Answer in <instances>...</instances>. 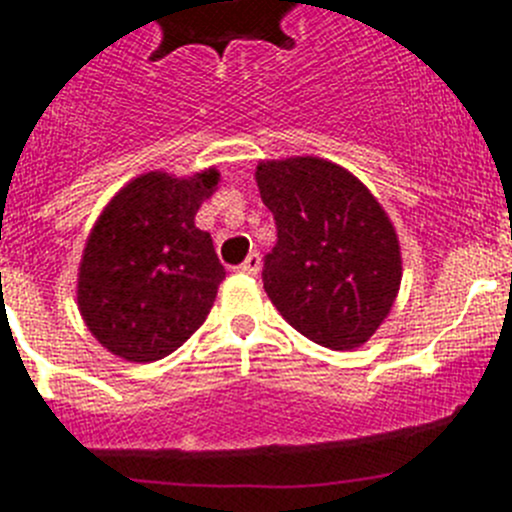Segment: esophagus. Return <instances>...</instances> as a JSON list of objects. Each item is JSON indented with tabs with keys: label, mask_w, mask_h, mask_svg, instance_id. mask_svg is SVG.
<instances>
[{
	"label": "esophagus",
	"mask_w": 512,
	"mask_h": 512,
	"mask_svg": "<svg viewBox=\"0 0 512 512\" xmlns=\"http://www.w3.org/2000/svg\"><path fill=\"white\" fill-rule=\"evenodd\" d=\"M238 269H241L243 274H251V277H253V274H259V269H261V256H259V253H256V251L248 253L246 261H243V264L238 266Z\"/></svg>",
	"instance_id": "esophagus-1"
}]
</instances>
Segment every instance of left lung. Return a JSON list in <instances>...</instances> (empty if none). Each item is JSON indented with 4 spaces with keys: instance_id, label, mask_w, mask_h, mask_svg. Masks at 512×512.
<instances>
[{
    "instance_id": "8db88e82",
    "label": "left lung",
    "mask_w": 512,
    "mask_h": 512,
    "mask_svg": "<svg viewBox=\"0 0 512 512\" xmlns=\"http://www.w3.org/2000/svg\"><path fill=\"white\" fill-rule=\"evenodd\" d=\"M277 243L264 289L310 341L351 351L390 315L402 279L397 233L372 192L325 158L266 161L256 169Z\"/></svg>"
}]
</instances>
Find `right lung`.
<instances>
[{
	"instance_id": "1",
	"label": "right lung",
	"mask_w": 512,
	"mask_h": 512,
	"mask_svg": "<svg viewBox=\"0 0 512 512\" xmlns=\"http://www.w3.org/2000/svg\"><path fill=\"white\" fill-rule=\"evenodd\" d=\"M217 171L174 179L151 171L104 207L79 266V310L104 348L156 361L205 323L225 269L194 225Z\"/></svg>"
}]
</instances>
